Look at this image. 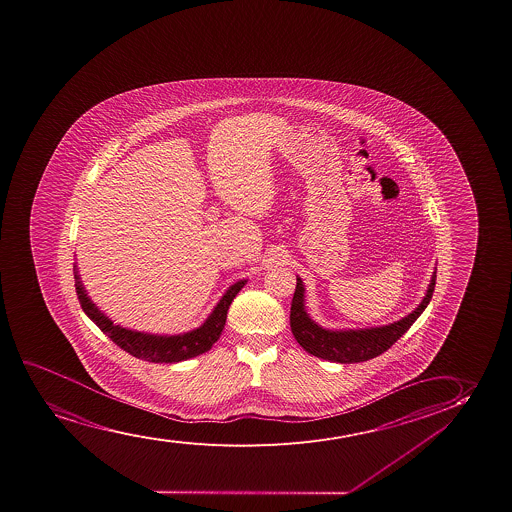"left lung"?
<instances>
[{"label":"left lung","instance_id":"1","mask_svg":"<svg viewBox=\"0 0 512 512\" xmlns=\"http://www.w3.org/2000/svg\"><path fill=\"white\" fill-rule=\"evenodd\" d=\"M435 280H437V271H433L431 275L430 285L421 304L402 320L383 325V327L327 330L316 325L306 313L304 285L301 278H297L296 292L290 306V330L302 349L316 358L327 359L332 363H363L388 351L411 328L414 321L418 320L419 314L423 313L426 306L430 304L433 290H435Z\"/></svg>","mask_w":512,"mask_h":512}]
</instances>
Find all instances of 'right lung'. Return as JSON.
Masks as SVG:
<instances>
[{"label": "right lung", "instance_id": "1", "mask_svg": "<svg viewBox=\"0 0 512 512\" xmlns=\"http://www.w3.org/2000/svg\"><path fill=\"white\" fill-rule=\"evenodd\" d=\"M74 277L75 290H77V297H79L84 313L118 347L129 352L130 356L144 359L149 363H179V361L196 358L199 354L210 351L213 344L222 335L230 304L247 282V280H239L237 284L230 285L220 302L216 304L213 313L208 316V320L204 321L203 325L196 330L180 333V335H153V333L136 332V330L115 325L105 313L99 311L98 306L87 296L77 266H74Z\"/></svg>", "mask_w": 512, "mask_h": 512}]
</instances>
